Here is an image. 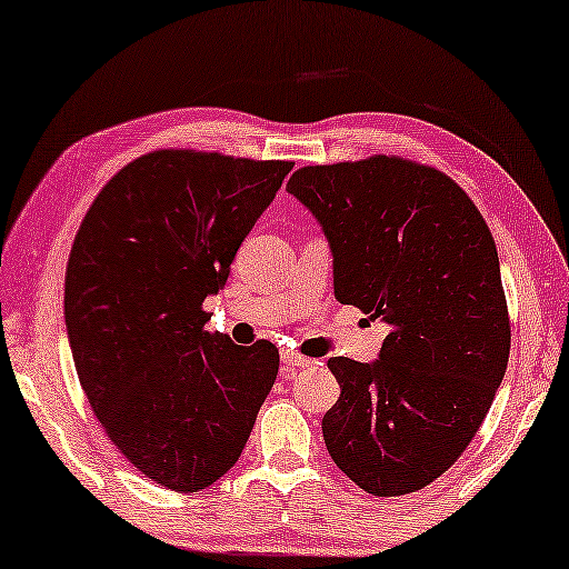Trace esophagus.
<instances>
[{
  "mask_svg": "<svg viewBox=\"0 0 569 569\" xmlns=\"http://www.w3.org/2000/svg\"><path fill=\"white\" fill-rule=\"evenodd\" d=\"M281 362H283V372H293V370H299V368L311 366L313 360L303 358V355H299V352H283L281 355Z\"/></svg>",
  "mask_w": 569,
  "mask_h": 569,
  "instance_id": "esophagus-1",
  "label": "esophagus"
}]
</instances>
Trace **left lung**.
Returning a JSON list of instances; mask_svg holds the SVG:
<instances>
[{
    "label": "left lung",
    "instance_id": "8db88e82",
    "mask_svg": "<svg viewBox=\"0 0 569 569\" xmlns=\"http://www.w3.org/2000/svg\"><path fill=\"white\" fill-rule=\"evenodd\" d=\"M325 230L337 301L383 319L376 362L329 358L321 419L339 470L372 496L447 472L493 403L511 352L498 250L452 178L396 156L303 166L288 181Z\"/></svg>",
    "mask_w": 569,
    "mask_h": 569
}]
</instances>
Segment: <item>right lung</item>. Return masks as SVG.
Instances as JSON below:
<instances>
[{"label": "right lung", "instance_id": "right-lung-1", "mask_svg": "<svg viewBox=\"0 0 569 569\" xmlns=\"http://www.w3.org/2000/svg\"><path fill=\"white\" fill-rule=\"evenodd\" d=\"M291 168L148 152L109 178L76 232L63 309L81 388L114 447L176 493L240 460L276 383L278 347L207 332L203 299Z\"/></svg>", "mask_w": 569, "mask_h": 569}]
</instances>
